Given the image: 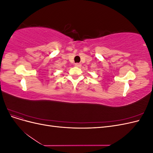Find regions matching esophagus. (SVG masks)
I'll use <instances>...</instances> for the list:
<instances>
[{
    "instance_id": "1",
    "label": "esophagus",
    "mask_w": 153,
    "mask_h": 153,
    "mask_svg": "<svg viewBox=\"0 0 153 153\" xmlns=\"http://www.w3.org/2000/svg\"><path fill=\"white\" fill-rule=\"evenodd\" d=\"M75 65L76 67H78V68H79V67L81 66V64L80 63H76Z\"/></svg>"
}]
</instances>
